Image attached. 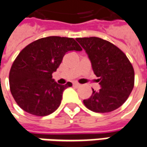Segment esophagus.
<instances>
[{
  "label": "esophagus",
  "instance_id": "obj_1",
  "mask_svg": "<svg viewBox=\"0 0 147 147\" xmlns=\"http://www.w3.org/2000/svg\"><path fill=\"white\" fill-rule=\"evenodd\" d=\"M73 85L75 87H76V88H78V87L80 86V84H78V83H76V82H74Z\"/></svg>",
  "mask_w": 147,
  "mask_h": 147
}]
</instances>
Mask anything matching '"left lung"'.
<instances>
[{
    "mask_svg": "<svg viewBox=\"0 0 147 147\" xmlns=\"http://www.w3.org/2000/svg\"><path fill=\"white\" fill-rule=\"evenodd\" d=\"M87 53L100 86L84 104L96 113H109L121 106L131 93L134 71L126 55L118 47L97 37L78 38Z\"/></svg>",
    "mask_w": 147,
    "mask_h": 147,
    "instance_id": "1",
    "label": "left lung"
}]
</instances>
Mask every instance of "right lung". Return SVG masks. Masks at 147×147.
<instances>
[{
	"label": "right lung",
	"mask_w": 147,
	"mask_h": 147,
	"mask_svg": "<svg viewBox=\"0 0 147 147\" xmlns=\"http://www.w3.org/2000/svg\"><path fill=\"white\" fill-rule=\"evenodd\" d=\"M82 51L71 38L51 36L31 42L19 53L11 67L9 86L15 101L24 111L47 116L59 108L71 82L59 84L52 78L66 53Z\"/></svg>",
	"instance_id": "obj_1"
}]
</instances>
